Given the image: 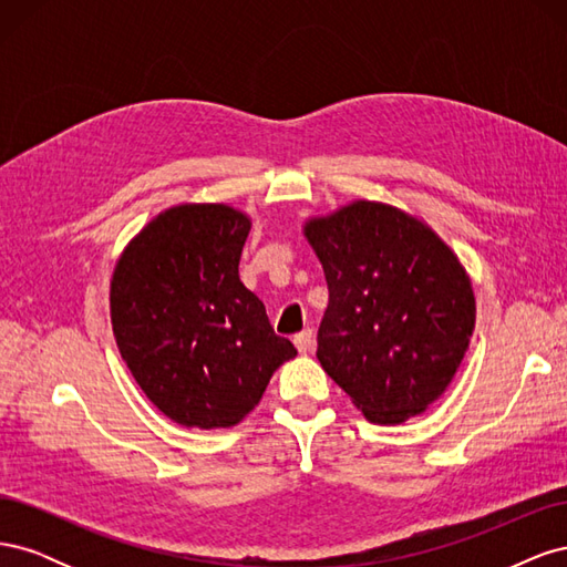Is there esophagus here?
<instances>
[{
	"label": "esophagus",
	"mask_w": 567,
	"mask_h": 567,
	"mask_svg": "<svg viewBox=\"0 0 567 567\" xmlns=\"http://www.w3.org/2000/svg\"><path fill=\"white\" fill-rule=\"evenodd\" d=\"M293 342H296L298 352H302V354L310 352V350L315 348V333H312V329H305V331H300V333L293 338Z\"/></svg>",
	"instance_id": "1"
}]
</instances>
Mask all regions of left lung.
I'll return each mask as SVG.
<instances>
[{
  "mask_svg": "<svg viewBox=\"0 0 567 567\" xmlns=\"http://www.w3.org/2000/svg\"><path fill=\"white\" fill-rule=\"evenodd\" d=\"M329 284L317 357L373 423H404L447 390L475 326L466 269L392 205L357 200L305 225Z\"/></svg>",
  "mask_w": 567,
  "mask_h": 567,
  "instance_id": "1",
  "label": "left lung"
}]
</instances>
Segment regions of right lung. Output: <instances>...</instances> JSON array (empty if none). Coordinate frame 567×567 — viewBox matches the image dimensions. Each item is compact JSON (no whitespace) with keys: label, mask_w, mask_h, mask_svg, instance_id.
Masks as SVG:
<instances>
[{"label":"right lung","mask_w":567,"mask_h":567,"mask_svg":"<svg viewBox=\"0 0 567 567\" xmlns=\"http://www.w3.org/2000/svg\"><path fill=\"white\" fill-rule=\"evenodd\" d=\"M250 219L229 205H177L140 231L111 281V323L134 381L186 427L241 421L298 350L238 279Z\"/></svg>","instance_id":"right-lung-1"}]
</instances>
